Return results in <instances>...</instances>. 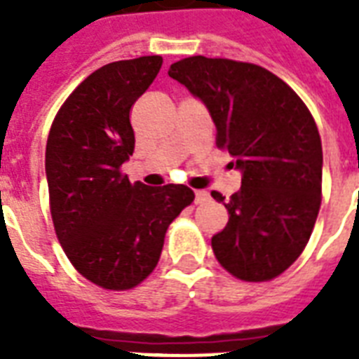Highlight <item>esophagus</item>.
<instances>
[{"instance_id": "esophagus-1", "label": "esophagus", "mask_w": 359, "mask_h": 359, "mask_svg": "<svg viewBox=\"0 0 359 359\" xmlns=\"http://www.w3.org/2000/svg\"><path fill=\"white\" fill-rule=\"evenodd\" d=\"M210 199V194L207 190H197L196 191V203L197 205H201V203H207Z\"/></svg>"}]
</instances>
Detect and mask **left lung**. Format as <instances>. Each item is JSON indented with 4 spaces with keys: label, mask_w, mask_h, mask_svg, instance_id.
Instances as JSON below:
<instances>
[{
    "label": "left lung",
    "mask_w": 359,
    "mask_h": 359,
    "mask_svg": "<svg viewBox=\"0 0 359 359\" xmlns=\"http://www.w3.org/2000/svg\"><path fill=\"white\" fill-rule=\"evenodd\" d=\"M169 76L207 104L216 145L242 171L225 203L229 222L212 236L214 255L242 281L278 278L302 255L323 201V143L311 111L259 65L194 55L171 65Z\"/></svg>",
    "instance_id": "8db88e82"
}]
</instances>
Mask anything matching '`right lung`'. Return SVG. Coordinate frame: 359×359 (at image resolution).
<instances>
[{
  "label": "right lung",
  "instance_id": "obj_1",
  "mask_svg": "<svg viewBox=\"0 0 359 359\" xmlns=\"http://www.w3.org/2000/svg\"><path fill=\"white\" fill-rule=\"evenodd\" d=\"M160 67V55L104 65L70 93L48 134L53 229L72 266L106 290L151 276L168 227L196 199L188 186L149 188L121 169L135 145L132 106Z\"/></svg>",
  "mask_w": 359,
  "mask_h": 359
}]
</instances>
